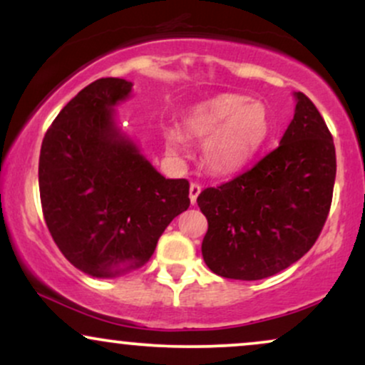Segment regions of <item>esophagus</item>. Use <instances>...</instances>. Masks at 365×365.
Returning <instances> with one entry per match:
<instances>
[{
  "label": "esophagus",
  "instance_id": "esophagus-1",
  "mask_svg": "<svg viewBox=\"0 0 365 365\" xmlns=\"http://www.w3.org/2000/svg\"><path fill=\"white\" fill-rule=\"evenodd\" d=\"M200 190H202V187L199 185V183H190V202L195 204L197 202V195L200 194Z\"/></svg>",
  "mask_w": 365,
  "mask_h": 365
}]
</instances>
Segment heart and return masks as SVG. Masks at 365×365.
Listing matches in <instances>:
<instances>
[{
    "mask_svg": "<svg viewBox=\"0 0 365 365\" xmlns=\"http://www.w3.org/2000/svg\"><path fill=\"white\" fill-rule=\"evenodd\" d=\"M183 132L204 139L202 161L215 175H232L250 163L271 132L266 106L244 94H220L192 106L182 120ZM177 127L163 130L166 149L182 153L185 135Z\"/></svg>",
    "mask_w": 365,
    "mask_h": 365,
    "instance_id": "b5f03b06",
    "label": "heart"
}]
</instances>
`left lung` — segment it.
<instances>
[{
	"label": "left lung",
	"instance_id": "obj_1",
	"mask_svg": "<svg viewBox=\"0 0 365 365\" xmlns=\"http://www.w3.org/2000/svg\"><path fill=\"white\" fill-rule=\"evenodd\" d=\"M293 120L279 145L250 170L197 197L207 217L202 257L230 279H262L311 250L333 200L336 153L321 113L295 92Z\"/></svg>",
	"mask_w": 365,
	"mask_h": 365
}]
</instances>
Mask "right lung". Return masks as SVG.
<instances>
[{"label": "right lung", "instance_id": "obj_1", "mask_svg": "<svg viewBox=\"0 0 365 365\" xmlns=\"http://www.w3.org/2000/svg\"><path fill=\"white\" fill-rule=\"evenodd\" d=\"M132 82L99 78L58 113L39 156L44 221L54 244L94 278L144 266L173 217L187 211L188 180L158 173L116 128L113 106Z\"/></svg>", "mask_w": 365, "mask_h": 365}]
</instances>
